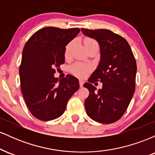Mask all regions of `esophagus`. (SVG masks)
<instances>
[{
	"label": "esophagus",
	"mask_w": 155,
	"mask_h": 155,
	"mask_svg": "<svg viewBox=\"0 0 155 155\" xmlns=\"http://www.w3.org/2000/svg\"><path fill=\"white\" fill-rule=\"evenodd\" d=\"M84 81H82V80H80L79 81V85H80V87H83V84H84Z\"/></svg>",
	"instance_id": "34e87169"
}]
</instances>
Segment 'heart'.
<instances>
[{
  "instance_id": "b5f03b06",
  "label": "heart",
  "mask_w": 155,
  "mask_h": 155,
  "mask_svg": "<svg viewBox=\"0 0 155 155\" xmlns=\"http://www.w3.org/2000/svg\"><path fill=\"white\" fill-rule=\"evenodd\" d=\"M84 46L87 49L88 48L92 47V46H97V43L96 42V41L90 38H85L84 40ZM73 46H74V42L71 41L70 42V43L68 44L66 47H65L64 54H65V57L66 58H68L70 56L71 51ZM70 70L71 72L73 74H74V75L77 76V77L84 78L90 72V71H91V67H90V65H87V64L82 63H76L73 64L71 66Z\"/></svg>"
}]
</instances>
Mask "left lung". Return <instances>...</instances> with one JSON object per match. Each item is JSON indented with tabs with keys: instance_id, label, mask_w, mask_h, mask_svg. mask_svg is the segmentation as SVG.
Returning a JSON list of instances; mask_svg holds the SVG:
<instances>
[{
	"instance_id": "1",
	"label": "left lung",
	"mask_w": 155,
	"mask_h": 155,
	"mask_svg": "<svg viewBox=\"0 0 155 155\" xmlns=\"http://www.w3.org/2000/svg\"><path fill=\"white\" fill-rule=\"evenodd\" d=\"M83 34L95 39L100 46L101 60L84 87L90 92L84 106L92 120L104 124L119 120L128 107L135 92L137 66L129 44L123 37L106 29L81 28ZM99 81L96 91L91 83Z\"/></svg>"
}]
</instances>
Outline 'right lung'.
<instances>
[{
  "instance_id": "add662e5",
  "label": "right lung",
  "mask_w": 155,
  "mask_h": 155,
  "mask_svg": "<svg viewBox=\"0 0 155 155\" xmlns=\"http://www.w3.org/2000/svg\"><path fill=\"white\" fill-rule=\"evenodd\" d=\"M79 28H42L28 39L19 66L21 90L28 109L42 121L52 120L65 111L70 97L79 88V80L67 75L58 79L55 68L65 63V49Z\"/></svg>"
}]
</instances>
